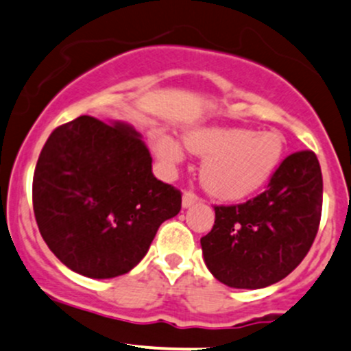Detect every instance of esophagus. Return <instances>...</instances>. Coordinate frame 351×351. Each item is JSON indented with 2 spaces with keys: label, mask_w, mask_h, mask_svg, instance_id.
<instances>
[{
  "label": "esophagus",
  "mask_w": 351,
  "mask_h": 351,
  "mask_svg": "<svg viewBox=\"0 0 351 351\" xmlns=\"http://www.w3.org/2000/svg\"><path fill=\"white\" fill-rule=\"evenodd\" d=\"M197 202H198V197L193 193V191H185V193H183V198H182L183 208H188V206L197 204Z\"/></svg>",
  "instance_id": "esophagus-1"
}]
</instances>
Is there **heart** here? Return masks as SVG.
<instances>
[{"mask_svg": "<svg viewBox=\"0 0 351 351\" xmlns=\"http://www.w3.org/2000/svg\"><path fill=\"white\" fill-rule=\"evenodd\" d=\"M158 160L175 168L185 160L183 147L165 131L151 139ZM191 153L204 156L200 182L220 200H241L259 190L274 173L284 153L281 136L241 128H198L185 134Z\"/></svg>", "mask_w": 351, "mask_h": 351, "instance_id": "heart-1", "label": "heart"}]
</instances>
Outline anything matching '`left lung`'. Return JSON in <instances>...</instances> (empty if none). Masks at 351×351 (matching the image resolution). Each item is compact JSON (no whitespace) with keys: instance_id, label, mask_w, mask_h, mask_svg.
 Instances as JSON below:
<instances>
[{"instance_id":"1","label":"left lung","mask_w":351,"mask_h":351,"mask_svg":"<svg viewBox=\"0 0 351 351\" xmlns=\"http://www.w3.org/2000/svg\"><path fill=\"white\" fill-rule=\"evenodd\" d=\"M323 176L313 151L289 154L261 195L215 206L213 228L200 239L213 278L228 287L261 289L294 271L318 234Z\"/></svg>"}]
</instances>
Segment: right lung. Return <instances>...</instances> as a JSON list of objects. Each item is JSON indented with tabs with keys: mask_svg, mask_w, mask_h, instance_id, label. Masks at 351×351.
I'll use <instances>...</instances> for the list:
<instances>
[{
	"mask_svg": "<svg viewBox=\"0 0 351 351\" xmlns=\"http://www.w3.org/2000/svg\"><path fill=\"white\" fill-rule=\"evenodd\" d=\"M149 151L126 123L80 116L47 139L33 175V212L62 264L92 279L131 271L182 193L151 171Z\"/></svg>",
	"mask_w": 351,
	"mask_h": 351,
	"instance_id": "right-lung-1",
	"label": "right lung"
}]
</instances>
